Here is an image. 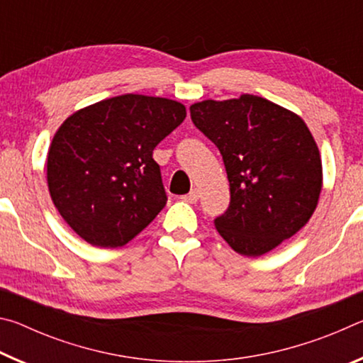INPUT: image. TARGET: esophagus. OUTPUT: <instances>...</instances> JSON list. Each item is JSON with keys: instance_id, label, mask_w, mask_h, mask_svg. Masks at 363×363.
I'll use <instances>...</instances> for the list:
<instances>
[{"instance_id": "esophagus-1", "label": "esophagus", "mask_w": 363, "mask_h": 363, "mask_svg": "<svg viewBox=\"0 0 363 363\" xmlns=\"http://www.w3.org/2000/svg\"><path fill=\"white\" fill-rule=\"evenodd\" d=\"M200 199V190L199 189H192L187 195L182 196L184 201H187V203H196Z\"/></svg>"}]
</instances>
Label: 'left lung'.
Instances as JSON below:
<instances>
[{
	"label": "left lung",
	"instance_id": "8db88e82",
	"mask_svg": "<svg viewBox=\"0 0 363 363\" xmlns=\"http://www.w3.org/2000/svg\"><path fill=\"white\" fill-rule=\"evenodd\" d=\"M190 118L223 155L230 203L214 225L232 250L261 256L307 224L322 190V160L298 115L243 94L196 102Z\"/></svg>",
	"mask_w": 363,
	"mask_h": 363
}]
</instances>
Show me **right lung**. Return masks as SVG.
Returning <instances> with one entry per match:
<instances>
[{
    "label": "right lung",
    "instance_id": "add662e5",
    "mask_svg": "<svg viewBox=\"0 0 363 363\" xmlns=\"http://www.w3.org/2000/svg\"><path fill=\"white\" fill-rule=\"evenodd\" d=\"M186 118L182 104L140 94L82 108L59 128L48 153V187L84 242L118 248L167 205L153 149Z\"/></svg>",
    "mask_w": 363,
    "mask_h": 363
}]
</instances>
